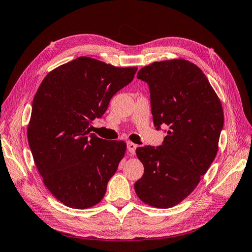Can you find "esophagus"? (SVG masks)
Wrapping results in <instances>:
<instances>
[{"instance_id":"34e87169","label":"esophagus","mask_w":252,"mask_h":252,"mask_svg":"<svg viewBox=\"0 0 252 252\" xmlns=\"http://www.w3.org/2000/svg\"><path fill=\"white\" fill-rule=\"evenodd\" d=\"M136 147H138V145H136V144H134L132 142H127V149H128L129 152H130L131 156H133L135 154Z\"/></svg>"}]
</instances>
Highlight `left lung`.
Wrapping results in <instances>:
<instances>
[{
  "mask_svg": "<svg viewBox=\"0 0 252 252\" xmlns=\"http://www.w3.org/2000/svg\"><path fill=\"white\" fill-rule=\"evenodd\" d=\"M138 79L149 86L155 126L169 128L161 146L136 148L144 174L134 190L145 204L170 208L193 191L215 159L223 107L203 71L187 60L155 62Z\"/></svg>",
  "mask_w": 252,
  "mask_h": 252,
  "instance_id": "obj_1",
  "label": "left lung"
}]
</instances>
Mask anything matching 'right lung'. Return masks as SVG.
Listing matches in <instances>:
<instances>
[{"label":"right lung","instance_id":"add662e5","mask_svg":"<svg viewBox=\"0 0 252 252\" xmlns=\"http://www.w3.org/2000/svg\"><path fill=\"white\" fill-rule=\"evenodd\" d=\"M136 70L80 57L51 70L37 88L27 127L29 147L45 186L65 206L86 209L104 197L126 143L89 134L90 122L103 116Z\"/></svg>","mask_w":252,"mask_h":252}]
</instances>
